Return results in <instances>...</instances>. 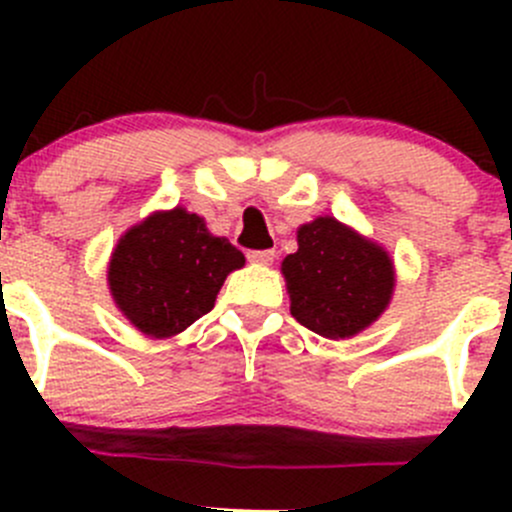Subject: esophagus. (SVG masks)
Instances as JSON below:
<instances>
[{"label": "esophagus", "mask_w": 512, "mask_h": 512, "mask_svg": "<svg viewBox=\"0 0 512 512\" xmlns=\"http://www.w3.org/2000/svg\"><path fill=\"white\" fill-rule=\"evenodd\" d=\"M247 260L257 262V265H270L275 260V250H250L247 252Z\"/></svg>", "instance_id": "1"}]
</instances>
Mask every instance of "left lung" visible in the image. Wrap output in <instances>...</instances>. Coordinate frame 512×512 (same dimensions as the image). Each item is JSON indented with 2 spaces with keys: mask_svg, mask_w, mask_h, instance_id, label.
<instances>
[{
  "mask_svg": "<svg viewBox=\"0 0 512 512\" xmlns=\"http://www.w3.org/2000/svg\"><path fill=\"white\" fill-rule=\"evenodd\" d=\"M299 250L282 262L292 317L327 339L369 327L394 292V265L374 242L334 218H317L297 232Z\"/></svg>",
  "mask_w": 512,
  "mask_h": 512,
  "instance_id": "1",
  "label": "left lung"
}]
</instances>
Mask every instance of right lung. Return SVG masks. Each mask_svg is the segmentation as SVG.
<instances>
[{
    "instance_id": "add662e5",
    "label": "right lung",
    "mask_w": 512,
    "mask_h": 512,
    "mask_svg": "<svg viewBox=\"0 0 512 512\" xmlns=\"http://www.w3.org/2000/svg\"><path fill=\"white\" fill-rule=\"evenodd\" d=\"M245 255L183 208L156 213L118 240L108 285L118 309L148 337H173L215 307Z\"/></svg>"
}]
</instances>
